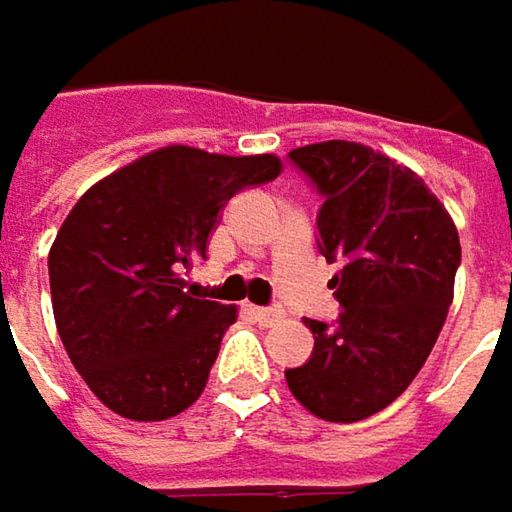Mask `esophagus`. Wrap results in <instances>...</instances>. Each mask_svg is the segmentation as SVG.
<instances>
[{"label": "esophagus", "mask_w": 512, "mask_h": 512, "mask_svg": "<svg viewBox=\"0 0 512 512\" xmlns=\"http://www.w3.org/2000/svg\"><path fill=\"white\" fill-rule=\"evenodd\" d=\"M250 315H253L262 327H268V324H274V321L283 318V309H277V306H253Z\"/></svg>", "instance_id": "obj_1"}]
</instances>
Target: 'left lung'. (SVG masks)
Instances as JSON below:
<instances>
[{
    "label": "left lung",
    "instance_id": "8db88e82",
    "mask_svg": "<svg viewBox=\"0 0 512 512\" xmlns=\"http://www.w3.org/2000/svg\"><path fill=\"white\" fill-rule=\"evenodd\" d=\"M288 161L324 197L318 250L342 262L330 280L342 312L336 324L306 321L315 348L286 383L312 416L351 424L386 410L433 351L460 235L424 179L365 144H309Z\"/></svg>",
    "mask_w": 512,
    "mask_h": 512
}]
</instances>
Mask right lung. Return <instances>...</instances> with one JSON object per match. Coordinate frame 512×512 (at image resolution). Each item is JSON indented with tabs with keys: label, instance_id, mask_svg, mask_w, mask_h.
I'll use <instances>...</instances> for the list:
<instances>
[{
	"label": "right lung",
	"instance_id": "1",
	"mask_svg": "<svg viewBox=\"0 0 512 512\" xmlns=\"http://www.w3.org/2000/svg\"><path fill=\"white\" fill-rule=\"evenodd\" d=\"M277 156L164 147L82 194L49 250L58 336L117 416L164 421L206 389L235 306L200 300L182 274L241 188L277 179Z\"/></svg>",
	"mask_w": 512,
	"mask_h": 512
}]
</instances>
